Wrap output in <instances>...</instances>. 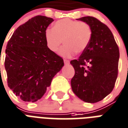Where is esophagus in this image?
Listing matches in <instances>:
<instances>
[{
	"instance_id": "obj_1",
	"label": "esophagus",
	"mask_w": 128,
	"mask_h": 128,
	"mask_svg": "<svg viewBox=\"0 0 128 128\" xmlns=\"http://www.w3.org/2000/svg\"><path fill=\"white\" fill-rule=\"evenodd\" d=\"M64 63H65V65H68L69 63V61L67 60V59H64Z\"/></svg>"
}]
</instances>
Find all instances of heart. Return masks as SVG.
Instances as JSON below:
<instances>
[{
	"instance_id": "1",
	"label": "heart",
	"mask_w": 128,
	"mask_h": 128,
	"mask_svg": "<svg viewBox=\"0 0 128 128\" xmlns=\"http://www.w3.org/2000/svg\"><path fill=\"white\" fill-rule=\"evenodd\" d=\"M92 34L88 24L66 18L56 22L52 30H46L44 38L48 48L54 53L59 50L63 40L65 44L60 50V54L69 57L75 52H84L90 43Z\"/></svg>"
}]
</instances>
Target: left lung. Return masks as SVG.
Returning a JSON list of instances; mask_svg holds the SVG:
<instances>
[{
  "mask_svg": "<svg viewBox=\"0 0 128 128\" xmlns=\"http://www.w3.org/2000/svg\"><path fill=\"white\" fill-rule=\"evenodd\" d=\"M88 24L92 38L78 59L71 61L75 75L71 85L73 93L88 103H96L112 92L118 73L120 51L110 29L93 16L78 18Z\"/></svg>",
  "mask_w": 128,
  "mask_h": 128,
  "instance_id": "1",
  "label": "left lung"
}]
</instances>
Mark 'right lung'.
<instances>
[{
  "label": "right lung",
  "instance_id": "obj_1",
  "mask_svg": "<svg viewBox=\"0 0 128 128\" xmlns=\"http://www.w3.org/2000/svg\"><path fill=\"white\" fill-rule=\"evenodd\" d=\"M53 20L41 15L31 18L16 29L6 45L8 86L24 102L40 100L64 65L45 42L46 28Z\"/></svg>",
  "mask_w": 128,
  "mask_h": 128
}]
</instances>
